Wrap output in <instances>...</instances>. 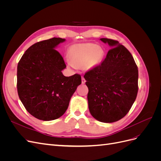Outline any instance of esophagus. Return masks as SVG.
Here are the masks:
<instances>
[{
  "mask_svg": "<svg viewBox=\"0 0 161 161\" xmlns=\"http://www.w3.org/2000/svg\"><path fill=\"white\" fill-rule=\"evenodd\" d=\"M85 82H86V80H85V79L84 76H82V84H85Z\"/></svg>",
  "mask_w": 161,
  "mask_h": 161,
  "instance_id": "obj_1",
  "label": "esophagus"
}]
</instances>
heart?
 I'll return each instance as SVG.
<instances>
[{
    "mask_svg": "<svg viewBox=\"0 0 161 161\" xmlns=\"http://www.w3.org/2000/svg\"><path fill=\"white\" fill-rule=\"evenodd\" d=\"M104 56V51L95 43H79L69 49V57L72 66H83L86 69H92L98 66Z\"/></svg>",
    "mask_w": 161,
    "mask_h": 161,
    "instance_id": "heart-1",
    "label": "heart"
}]
</instances>
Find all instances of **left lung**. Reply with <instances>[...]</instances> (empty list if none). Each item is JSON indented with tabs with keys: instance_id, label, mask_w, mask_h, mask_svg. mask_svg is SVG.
Here are the masks:
<instances>
[{
	"instance_id": "obj_1",
	"label": "left lung",
	"mask_w": 161,
	"mask_h": 161,
	"mask_svg": "<svg viewBox=\"0 0 161 161\" xmlns=\"http://www.w3.org/2000/svg\"><path fill=\"white\" fill-rule=\"evenodd\" d=\"M100 40L111 49L101 64L87 71L84 78L91 114L101 122L112 123L123 118L134 103L138 70L132 55L118 41Z\"/></svg>"
}]
</instances>
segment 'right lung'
Wrapping results in <instances>:
<instances>
[{"label":"right lung","mask_w":161,"mask_h":161,"mask_svg":"<svg viewBox=\"0 0 161 161\" xmlns=\"http://www.w3.org/2000/svg\"><path fill=\"white\" fill-rule=\"evenodd\" d=\"M64 39L53 37L34 43L23 53L17 65V92L26 110L36 118H59L81 84V76L63 75L66 65L56 47Z\"/></svg>","instance_id":"add662e5"}]
</instances>
